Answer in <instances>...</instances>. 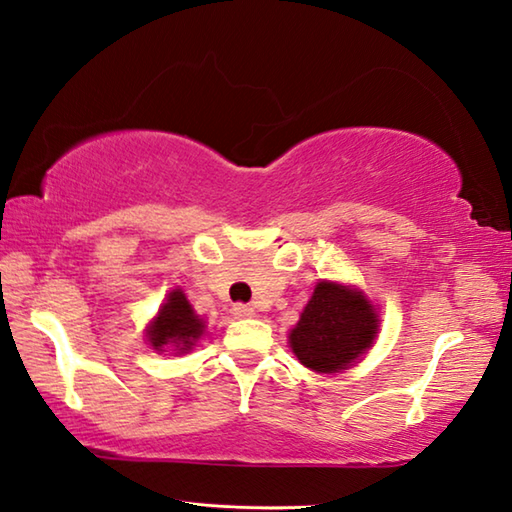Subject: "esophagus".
<instances>
[{
    "label": "esophagus",
    "instance_id": "1",
    "mask_svg": "<svg viewBox=\"0 0 512 512\" xmlns=\"http://www.w3.org/2000/svg\"><path fill=\"white\" fill-rule=\"evenodd\" d=\"M233 315L238 319H247V317H254L256 310L251 306H245V303H236V306H233Z\"/></svg>",
    "mask_w": 512,
    "mask_h": 512
}]
</instances>
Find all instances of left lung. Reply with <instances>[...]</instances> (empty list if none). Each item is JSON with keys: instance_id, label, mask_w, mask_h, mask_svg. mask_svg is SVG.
<instances>
[{"instance_id": "left-lung-1", "label": "left lung", "mask_w": 512, "mask_h": 512, "mask_svg": "<svg viewBox=\"0 0 512 512\" xmlns=\"http://www.w3.org/2000/svg\"><path fill=\"white\" fill-rule=\"evenodd\" d=\"M378 312L351 285L319 281L290 330L292 353L317 373H339L369 351L378 335Z\"/></svg>"}]
</instances>
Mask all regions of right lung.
<instances>
[{"instance_id": "obj_1", "label": "right lung", "mask_w": 512, "mask_h": 512, "mask_svg": "<svg viewBox=\"0 0 512 512\" xmlns=\"http://www.w3.org/2000/svg\"><path fill=\"white\" fill-rule=\"evenodd\" d=\"M204 333V321L195 315L191 303L182 290L168 294L166 303H161L157 317L148 326V342L155 351L173 348L177 353H186L195 346Z\"/></svg>"}]
</instances>
